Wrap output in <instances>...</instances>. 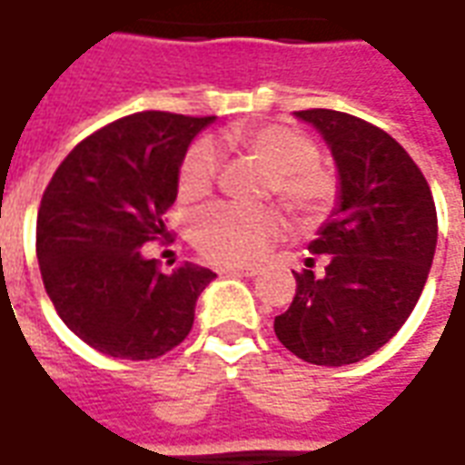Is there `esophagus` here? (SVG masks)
Here are the masks:
<instances>
[{
  "label": "esophagus",
  "instance_id": "34e87169",
  "mask_svg": "<svg viewBox=\"0 0 465 465\" xmlns=\"http://www.w3.org/2000/svg\"><path fill=\"white\" fill-rule=\"evenodd\" d=\"M223 273H229V276H256L259 266H226Z\"/></svg>",
  "mask_w": 465,
  "mask_h": 465
}]
</instances>
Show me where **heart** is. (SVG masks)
Masks as SVG:
<instances>
[{"mask_svg":"<svg viewBox=\"0 0 465 465\" xmlns=\"http://www.w3.org/2000/svg\"><path fill=\"white\" fill-rule=\"evenodd\" d=\"M226 142L252 153L269 169L272 189L293 213L303 219L322 216L336 199V179L319 163L316 143L299 129L283 124H263L233 129ZM219 172V153L212 142H196L183 153L179 169L182 196H202L212 189ZM282 213L269 206H236L212 203L192 219L193 246L219 263H249L262 259L282 236Z\"/></svg>","mask_w":465,"mask_h":465,"instance_id":"heart-1","label":"heart"}]
</instances>
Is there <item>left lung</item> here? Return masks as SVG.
<instances>
[{
	"instance_id": "8db88e82",
	"label": "left lung",
	"mask_w": 465,
	"mask_h": 465,
	"mask_svg": "<svg viewBox=\"0 0 465 465\" xmlns=\"http://www.w3.org/2000/svg\"><path fill=\"white\" fill-rule=\"evenodd\" d=\"M331 149L339 193L309 252L323 276L296 273V296L273 331L293 356L346 366L389 343L419 303L429 279L439 219L429 182L393 136L359 116L306 109Z\"/></svg>"
}]
</instances>
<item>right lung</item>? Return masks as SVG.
Instances as JSON below:
<instances>
[{"mask_svg": "<svg viewBox=\"0 0 465 465\" xmlns=\"http://www.w3.org/2000/svg\"><path fill=\"white\" fill-rule=\"evenodd\" d=\"M216 116L139 112L99 129L52 176L36 216L42 282L69 331L106 356L149 361L189 336L216 273L183 262L162 272L142 246L166 236L179 169Z\"/></svg>", "mask_w": 465, "mask_h": 465, "instance_id": "add662e5", "label": "right lung"}]
</instances>
